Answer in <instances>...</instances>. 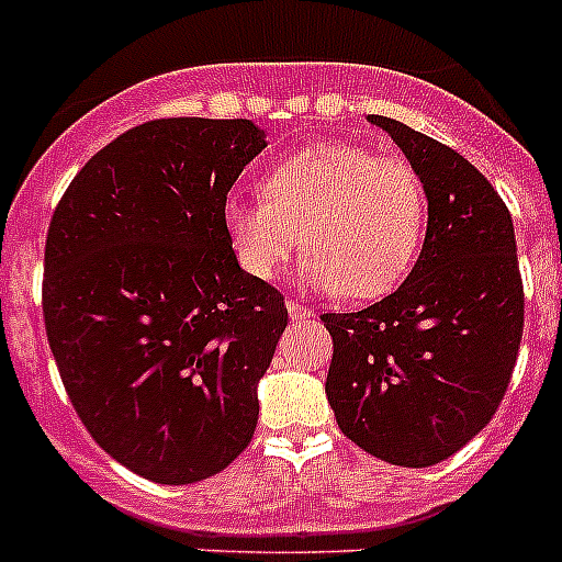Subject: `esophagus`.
I'll return each instance as SVG.
<instances>
[{"label":"esophagus","instance_id":"obj_1","mask_svg":"<svg viewBox=\"0 0 562 562\" xmlns=\"http://www.w3.org/2000/svg\"><path fill=\"white\" fill-rule=\"evenodd\" d=\"M286 312H290V317H292V321H304V317L315 315V312H312L310 306L297 304V301H286Z\"/></svg>","mask_w":562,"mask_h":562}]
</instances>
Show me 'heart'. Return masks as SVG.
I'll list each match as a JSON object with an SVG mask.
<instances>
[{"mask_svg":"<svg viewBox=\"0 0 562 562\" xmlns=\"http://www.w3.org/2000/svg\"><path fill=\"white\" fill-rule=\"evenodd\" d=\"M428 200L414 168L351 143H317L265 177V200L225 202L233 250L270 281L301 247L306 284L380 297L414 267Z\"/></svg>","mask_w":562,"mask_h":562,"instance_id":"1","label":"heart"}]
</instances>
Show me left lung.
<instances>
[{
    "label": "left lung",
    "mask_w": 562,
    "mask_h": 562,
    "mask_svg": "<svg viewBox=\"0 0 562 562\" xmlns=\"http://www.w3.org/2000/svg\"><path fill=\"white\" fill-rule=\"evenodd\" d=\"M408 157L428 196L425 245L380 304L321 315L331 335L326 396L357 448L430 467L481 434L504 400L524 335L513 216L459 151L394 117H369Z\"/></svg>",
    "instance_id": "8db88e82"
}]
</instances>
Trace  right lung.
<instances>
[{
	"label": "right lung",
	"mask_w": 562,
	"mask_h": 562,
	"mask_svg": "<svg viewBox=\"0 0 562 562\" xmlns=\"http://www.w3.org/2000/svg\"><path fill=\"white\" fill-rule=\"evenodd\" d=\"M252 121L128 128L76 173L44 247V326L72 408L132 473L193 484L250 445L284 295L238 267L227 191Z\"/></svg>",
	"instance_id": "add662e5"
}]
</instances>
